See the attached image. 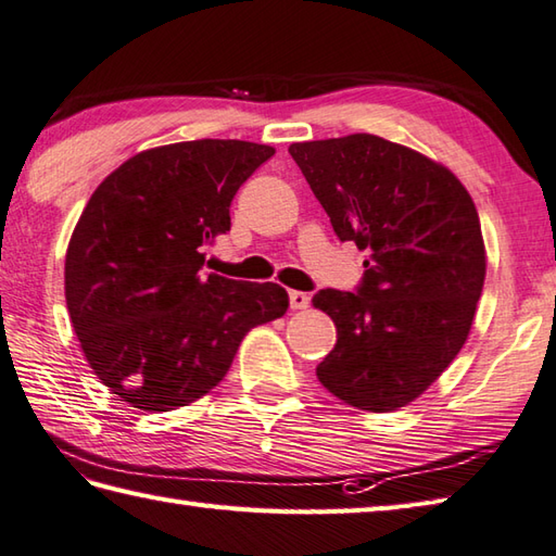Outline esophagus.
<instances>
[{"instance_id": "34e87169", "label": "esophagus", "mask_w": 556, "mask_h": 556, "mask_svg": "<svg viewBox=\"0 0 556 556\" xmlns=\"http://www.w3.org/2000/svg\"><path fill=\"white\" fill-rule=\"evenodd\" d=\"M308 303H311V296H308L306 291H289V306H291L293 311L308 308Z\"/></svg>"}]
</instances>
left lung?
<instances>
[{"label":"left lung","instance_id":"1","mask_svg":"<svg viewBox=\"0 0 556 556\" xmlns=\"http://www.w3.org/2000/svg\"><path fill=\"white\" fill-rule=\"evenodd\" d=\"M289 154L337 238L368 255L354 291L313 296L337 328L315 374L352 407H405L470 334L486 271L475 202L441 163L376 135L301 141Z\"/></svg>","mask_w":556,"mask_h":556}]
</instances>
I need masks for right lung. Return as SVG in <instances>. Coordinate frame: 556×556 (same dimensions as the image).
I'll return each mask as SVG.
<instances>
[{
	"instance_id": "add662e5",
	"label": "right lung",
	"mask_w": 556,
	"mask_h": 556,
	"mask_svg": "<svg viewBox=\"0 0 556 556\" xmlns=\"http://www.w3.org/2000/svg\"><path fill=\"white\" fill-rule=\"evenodd\" d=\"M275 156L241 139L156 147L113 170L79 216L64 296L93 374L123 402L170 412L206 395L243 337L289 308L279 285L206 275L238 188Z\"/></svg>"
}]
</instances>
